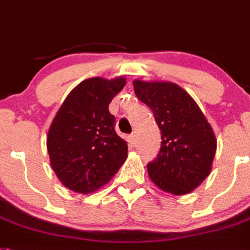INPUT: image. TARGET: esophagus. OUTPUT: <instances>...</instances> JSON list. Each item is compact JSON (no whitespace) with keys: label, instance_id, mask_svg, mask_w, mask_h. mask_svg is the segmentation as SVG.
<instances>
[{"label":"esophagus","instance_id":"esophagus-1","mask_svg":"<svg viewBox=\"0 0 250 250\" xmlns=\"http://www.w3.org/2000/svg\"><path fill=\"white\" fill-rule=\"evenodd\" d=\"M128 138H129V142H131V144H133V145H135L136 141H137V136H136L135 132H133V133H131Z\"/></svg>","mask_w":250,"mask_h":250}]
</instances>
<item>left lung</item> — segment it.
Wrapping results in <instances>:
<instances>
[{"label": "left lung", "mask_w": 250, "mask_h": 250, "mask_svg": "<svg viewBox=\"0 0 250 250\" xmlns=\"http://www.w3.org/2000/svg\"><path fill=\"white\" fill-rule=\"evenodd\" d=\"M135 94L152 110L161 131L157 157L147 164L150 179L175 196L190 193L208 177L216 152L212 127L200 106L177 83L133 81Z\"/></svg>", "instance_id": "obj_1"}]
</instances>
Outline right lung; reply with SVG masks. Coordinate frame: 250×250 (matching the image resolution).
Here are the masks:
<instances>
[{
  "label": "right lung",
  "mask_w": 250,
  "mask_h": 250,
  "mask_svg": "<svg viewBox=\"0 0 250 250\" xmlns=\"http://www.w3.org/2000/svg\"><path fill=\"white\" fill-rule=\"evenodd\" d=\"M125 85V77H91L79 83L58 109L47 148L52 169L68 189L95 192L127 159V142L115 133V118L108 109Z\"/></svg>",
  "instance_id": "right-lung-1"
}]
</instances>
